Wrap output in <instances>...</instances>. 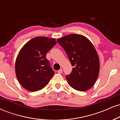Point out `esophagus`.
<instances>
[{
	"instance_id": "34e87169",
	"label": "esophagus",
	"mask_w": 120,
	"mask_h": 120,
	"mask_svg": "<svg viewBox=\"0 0 120 120\" xmlns=\"http://www.w3.org/2000/svg\"><path fill=\"white\" fill-rule=\"evenodd\" d=\"M62 72H63V69H60L59 71H57V73H59V74L62 73Z\"/></svg>"
}]
</instances>
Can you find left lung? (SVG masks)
<instances>
[{
    "mask_svg": "<svg viewBox=\"0 0 120 120\" xmlns=\"http://www.w3.org/2000/svg\"><path fill=\"white\" fill-rule=\"evenodd\" d=\"M67 53L71 65V73L66 75L69 85L84 91L93 86L99 73V60L96 49L86 37L77 34L57 40Z\"/></svg>",
    "mask_w": 120,
    "mask_h": 120,
    "instance_id": "left-lung-1",
    "label": "left lung"
}]
</instances>
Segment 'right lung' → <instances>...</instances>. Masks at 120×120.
Returning a JSON list of instances; mask_svg holds the SVG:
<instances>
[{"instance_id":"add662e5","label":"right lung","mask_w":120,"mask_h":120,"mask_svg":"<svg viewBox=\"0 0 120 120\" xmlns=\"http://www.w3.org/2000/svg\"><path fill=\"white\" fill-rule=\"evenodd\" d=\"M56 44L55 39L38 37L28 41L18 55L15 71L21 86L30 91L43 89L54 75L46 58L48 51Z\"/></svg>"}]
</instances>
